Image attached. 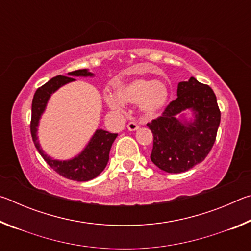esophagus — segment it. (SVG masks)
I'll use <instances>...</instances> for the list:
<instances>
[{
    "instance_id": "obj_1",
    "label": "esophagus",
    "mask_w": 251,
    "mask_h": 251,
    "mask_svg": "<svg viewBox=\"0 0 251 251\" xmlns=\"http://www.w3.org/2000/svg\"><path fill=\"white\" fill-rule=\"evenodd\" d=\"M138 128H139V126L136 124L135 122H130V123H128V124H127V129L130 130V131H135V130H137Z\"/></svg>"
}]
</instances>
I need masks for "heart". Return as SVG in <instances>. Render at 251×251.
Segmentation results:
<instances>
[{
    "mask_svg": "<svg viewBox=\"0 0 251 251\" xmlns=\"http://www.w3.org/2000/svg\"><path fill=\"white\" fill-rule=\"evenodd\" d=\"M169 100L168 87L163 82L137 77L121 83L113 95L106 96V103L114 112H122L123 104H138L139 112L146 117H156Z\"/></svg>",
    "mask_w": 251,
    "mask_h": 251,
    "instance_id": "1",
    "label": "heart"
}]
</instances>
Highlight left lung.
Listing matches in <instances>:
<instances>
[{
	"instance_id": "1",
	"label": "left lung",
	"mask_w": 251,
	"mask_h": 251,
	"mask_svg": "<svg viewBox=\"0 0 251 251\" xmlns=\"http://www.w3.org/2000/svg\"><path fill=\"white\" fill-rule=\"evenodd\" d=\"M219 124L214 91L195 77L178 83L177 99L147 124L154 135L151 161L166 173L189 171L210 151Z\"/></svg>"
}]
</instances>
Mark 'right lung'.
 Segmentation results:
<instances>
[{
  "mask_svg": "<svg viewBox=\"0 0 251 251\" xmlns=\"http://www.w3.org/2000/svg\"><path fill=\"white\" fill-rule=\"evenodd\" d=\"M88 69L70 72L66 76H55L43 86L37 88L32 101L31 134L36 150L50 168L59 175L71 180L88 181L100 175L104 171L109 159V151L117 134H112L104 129H96L83 151L70 159H55L42 150L37 137L40 120L45 112L49 100L55 92L64 85L75 82L74 77H94Z\"/></svg>",
  "mask_w": 251,
  "mask_h": 251,
  "instance_id": "right-lung-1",
  "label": "right lung"
}]
</instances>
